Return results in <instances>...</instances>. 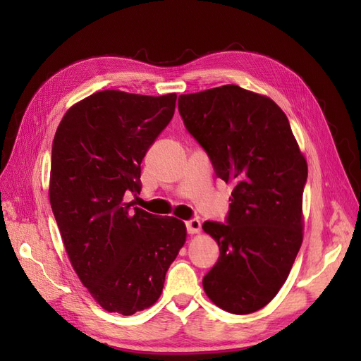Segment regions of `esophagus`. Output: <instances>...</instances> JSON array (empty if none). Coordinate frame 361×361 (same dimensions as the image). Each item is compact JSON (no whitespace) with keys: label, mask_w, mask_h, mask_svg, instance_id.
Segmentation results:
<instances>
[{"label":"esophagus","mask_w":361,"mask_h":361,"mask_svg":"<svg viewBox=\"0 0 361 361\" xmlns=\"http://www.w3.org/2000/svg\"><path fill=\"white\" fill-rule=\"evenodd\" d=\"M187 231H188L190 235L200 233V231H202V223L197 220V218H192V220L187 221Z\"/></svg>","instance_id":"34e87169"}]
</instances>
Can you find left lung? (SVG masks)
<instances>
[{
  "label": "left lung",
  "mask_w": 361,
  "mask_h": 361,
  "mask_svg": "<svg viewBox=\"0 0 361 361\" xmlns=\"http://www.w3.org/2000/svg\"><path fill=\"white\" fill-rule=\"evenodd\" d=\"M178 106L216 176L233 185L226 224H203L220 247L203 289L228 313L257 312L286 281L302 243L307 161L268 96L227 84L180 94Z\"/></svg>",
  "instance_id": "8db88e82"
}]
</instances>
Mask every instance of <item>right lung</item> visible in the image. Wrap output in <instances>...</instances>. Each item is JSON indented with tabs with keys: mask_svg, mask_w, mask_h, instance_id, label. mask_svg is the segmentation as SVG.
I'll return each mask as SVG.
<instances>
[{
	"mask_svg": "<svg viewBox=\"0 0 361 361\" xmlns=\"http://www.w3.org/2000/svg\"><path fill=\"white\" fill-rule=\"evenodd\" d=\"M176 97L96 92L69 108L54 137L52 212L76 276L106 312L129 316L154 305L187 241L183 221L128 202L140 194L141 161Z\"/></svg>",
	"mask_w": 361,
	"mask_h": 361,
	"instance_id": "1",
	"label": "right lung"
}]
</instances>
